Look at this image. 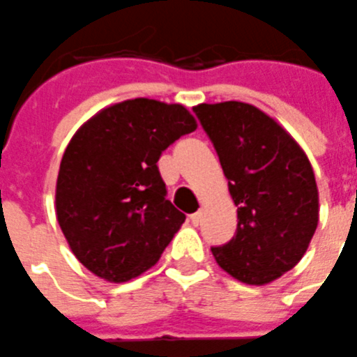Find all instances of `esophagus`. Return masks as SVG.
<instances>
[{
	"instance_id": "1",
	"label": "esophagus",
	"mask_w": 357,
	"mask_h": 357,
	"mask_svg": "<svg viewBox=\"0 0 357 357\" xmlns=\"http://www.w3.org/2000/svg\"><path fill=\"white\" fill-rule=\"evenodd\" d=\"M201 218H202L201 211H197V213H192L190 215V222L194 224V226H199V224H201Z\"/></svg>"
}]
</instances>
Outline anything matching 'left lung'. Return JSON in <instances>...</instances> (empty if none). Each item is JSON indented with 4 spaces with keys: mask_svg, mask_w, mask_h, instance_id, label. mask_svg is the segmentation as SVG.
Listing matches in <instances>:
<instances>
[{
    "mask_svg": "<svg viewBox=\"0 0 357 357\" xmlns=\"http://www.w3.org/2000/svg\"><path fill=\"white\" fill-rule=\"evenodd\" d=\"M236 204V234L213 258L245 284H268L306 255L319 226V188L306 153L281 124L242 101L194 107Z\"/></svg>",
    "mask_w": 357,
    "mask_h": 357,
    "instance_id": "obj_1",
    "label": "left lung"
}]
</instances>
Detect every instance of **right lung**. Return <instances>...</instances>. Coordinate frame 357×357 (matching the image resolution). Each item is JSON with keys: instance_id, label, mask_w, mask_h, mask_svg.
<instances>
[{"instance_id": "right-lung-1", "label": "right lung", "mask_w": 357, "mask_h": 357, "mask_svg": "<svg viewBox=\"0 0 357 357\" xmlns=\"http://www.w3.org/2000/svg\"><path fill=\"white\" fill-rule=\"evenodd\" d=\"M195 130L183 105L135 98L102 108L73 135L54 210L73 255L92 274L126 282L158 263L185 215L165 199L156 163Z\"/></svg>"}]
</instances>
